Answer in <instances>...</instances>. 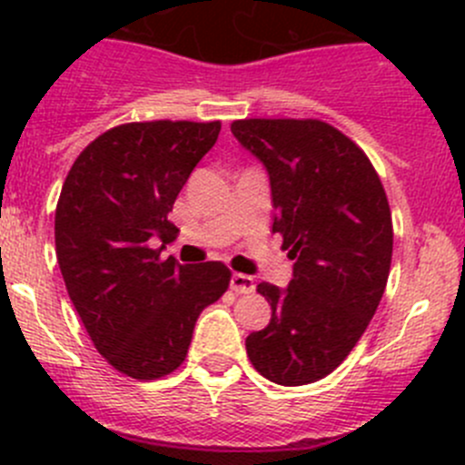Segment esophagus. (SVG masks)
Instances as JSON below:
<instances>
[{
  "instance_id": "34e87169",
  "label": "esophagus",
  "mask_w": 465,
  "mask_h": 465,
  "mask_svg": "<svg viewBox=\"0 0 465 465\" xmlns=\"http://www.w3.org/2000/svg\"><path fill=\"white\" fill-rule=\"evenodd\" d=\"M231 289L234 293H252L255 289V282H252L251 275L246 273H232L231 278Z\"/></svg>"
}]
</instances>
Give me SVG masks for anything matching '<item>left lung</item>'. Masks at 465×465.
Listing matches in <instances>:
<instances>
[{
	"instance_id": "left-lung-1",
	"label": "left lung",
	"mask_w": 465,
	"mask_h": 465,
	"mask_svg": "<svg viewBox=\"0 0 465 465\" xmlns=\"http://www.w3.org/2000/svg\"><path fill=\"white\" fill-rule=\"evenodd\" d=\"M232 135L264 163L278 217L273 232L296 260L287 289L260 282L271 321L246 339L266 380H323L369 328L387 289L393 222L369 155L321 119H234Z\"/></svg>"
}]
</instances>
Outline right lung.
I'll return each mask as SVG.
<instances>
[{
    "mask_svg": "<svg viewBox=\"0 0 465 465\" xmlns=\"http://www.w3.org/2000/svg\"><path fill=\"white\" fill-rule=\"evenodd\" d=\"M222 122H131L78 153L56 205V257L67 293L104 360L133 380H158L185 361L201 312L226 293L222 262L163 260L151 238L169 222L192 169Z\"/></svg>",
    "mask_w": 465,
    "mask_h": 465,
    "instance_id": "1",
    "label": "right lung"
}]
</instances>
